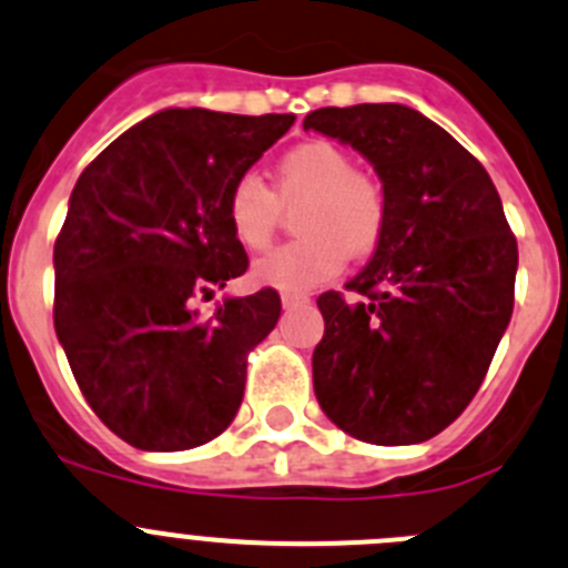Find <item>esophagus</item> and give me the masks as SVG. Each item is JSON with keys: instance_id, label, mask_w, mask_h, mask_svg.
<instances>
[{"instance_id": "obj_1", "label": "esophagus", "mask_w": 568, "mask_h": 568, "mask_svg": "<svg viewBox=\"0 0 568 568\" xmlns=\"http://www.w3.org/2000/svg\"><path fill=\"white\" fill-rule=\"evenodd\" d=\"M308 296L302 294H283V308L285 311H294V308H302V305H308Z\"/></svg>"}]
</instances>
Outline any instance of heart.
I'll use <instances>...</instances> for the list:
<instances>
[{
  "mask_svg": "<svg viewBox=\"0 0 568 568\" xmlns=\"http://www.w3.org/2000/svg\"><path fill=\"white\" fill-rule=\"evenodd\" d=\"M300 241L274 248L252 266L254 283L285 294H305L336 277L349 257H367L384 241L389 204L384 184L358 171L353 156L325 140L283 153L274 168V190L257 176H241L226 195V221L248 252L272 243L283 210L302 204Z\"/></svg>",
  "mask_w": 568,
  "mask_h": 568,
  "instance_id": "heart-1",
  "label": "heart"
}]
</instances>
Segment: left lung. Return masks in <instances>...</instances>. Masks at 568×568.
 <instances>
[{"instance_id": "8db88e82", "label": "left lung", "mask_w": 568, "mask_h": 568, "mask_svg": "<svg viewBox=\"0 0 568 568\" xmlns=\"http://www.w3.org/2000/svg\"><path fill=\"white\" fill-rule=\"evenodd\" d=\"M302 125L367 156L389 204L384 241L347 283L358 300H316V400L364 443L432 439L474 400L510 325L518 243L499 193L479 159L409 105H331Z\"/></svg>"}]
</instances>
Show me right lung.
Segmentation results:
<instances>
[{
	"label": "right lung",
	"instance_id": "right-lung-1",
	"mask_svg": "<svg viewBox=\"0 0 568 568\" xmlns=\"http://www.w3.org/2000/svg\"><path fill=\"white\" fill-rule=\"evenodd\" d=\"M294 114L168 109L116 136L78 179L55 241L58 342L94 415L142 452H184L237 415L246 356L280 294L193 302L248 268L226 221L232 184Z\"/></svg>",
	"mask_w": 568,
	"mask_h": 568
}]
</instances>
